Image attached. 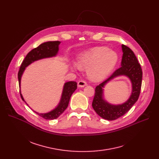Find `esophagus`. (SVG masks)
<instances>
[{
  "mask_svg": "<svg viewBox=\"0 0 159 159\" xmlns=\"http://www.w3.org/2000/svg\"><path fill=\"white\" fill-rule=\"evenodd\" d=\"M78 87H83L85 85H87V82L86 81L84 80H80L78 82Z\"/></svg>",
  "mask_w": 159,
  "mask_h": 159,
  "instance_id": "34e87169",
  "label": "esophagus"
}]
</instances>
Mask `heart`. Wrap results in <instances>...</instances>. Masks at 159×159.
Wrapping results in <instances>:
<instances>
[{
  "mask_svg": "<svg viewBox=\"0 0 159 159\" xmlns=\"http://www.w3.org/2000/svg\"><path fill=\"white\" fill-rule=\"evenodd\" d=\"M118 59L116 52L105 47H98L80 53L77 67L88 69L89 78L94 81H99L106 78L113 70Z\"/></svg>",
  "mask_w": 159,
  "mask_h": 159,
  "instance_id": "heart-1",
  "label": "heart"
}]
</instances>
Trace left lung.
Wrapping results in <instances>:
<instances>
[{
    "mask_svg": "<svg viewBox=\"0 0 159 159\" xmlns=\"http://www.w3.org/2000/svg\"><path fill=\"white\" fill-rule=\"evenodd\" d=\"M123 57L121 65L108 79L96 87L93 101V107L97 114L107 120H115L125 114L137 101L142 87V70L133 52L125 44H122ZM128 76L132 84V92L130 98L125 103L118 105H111L103 98V88L111 79L118 76Z\"/></svg>",
    "mask_w": 159,
    "mask_h": 159,
    "instance_id": "left-lung-1",
    "label": "left lung"
}]
</instances>
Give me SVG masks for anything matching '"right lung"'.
<instances>
[{
	"label": "right lung",
	"mask_w": 159,
	"mask_h": 159,
	"mask_svg": "<svg viewBox=\"0 0 159 159\" xmlns=\"http://www.w3.org/2000/svg\"><path fill=\"white\" fill-rule=\"evenodd\" d=\"M60 43V41H58L45 42L41 44L37 48L33 49L27 54L25 60L22 61L21 63L18 72V80L19 88H20L21 77L26 69V67L30 65L31 63L38 60L55 57L57 55L59 50L58 46ZM77 82L74 81H70L65 83L60 101L57 107L55 108L53 110L51 111L50 112L47 113H39L33 110V111L34 112H36L38 115H39V116L42 117L45 120H52L57 118L58 117H59V116L61 113L63 112V111L66 109L68 105H69L70 97L77 87ZM20 94L22 101H25V99L21 94L20 90Z\"/></svg>",
	"instance_id": "add662e5"
}]
</instances>
